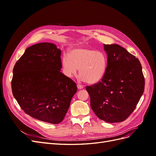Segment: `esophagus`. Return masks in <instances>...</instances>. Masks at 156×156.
<instances>
[{
	"instance_id": "obj_1",
	"label": "esophagus",
	"mask_w": 156,
	"mask_h": 156,
	"mask_svg": "<svg viewBox=\"0 0 156 156\" xmlns=\"http://www.w3.org/2000/svg\"><path fill=\"white\" fill-rule=\"evenodd\" d=\"M77 88L79 89V90H81V89H83V87L82 86V85H81V84H77Z\"/></svg>"
}]
</instances>
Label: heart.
I'll list each match as a JSON object with an SVG mask.
<instances>
[{
	"mask_svg": "<svg viewBox=\"0 0 156 156\" xmlns=\"http://www.w3.org/2000/svg\"><path fill=\"white\" fill-rule=\"evenodd\" d=\"M108 63L107 55L103 51L81 47L70 50L69 55L63 56L62 68L68 77L76 75L79 68L80 79L92 84L100 82L104 77Z\"/></svg>",
	"mask_w": 156,
	"mask_h": 156,
	"instance_id": "1",
	"label": "heart"
}]
</instances>
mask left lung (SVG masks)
<instances>
[{
    "label": "left lung",
    "instance_id": "1",
    "mask_svg": "<svg viewBox=\"0 0 156 156\" xmlns=\"http://www.w3.org/2000/svg\"><path fill=\"white\" fill-rule=\"evenodd\" d=\"M108 68L104 77L86 89L90 107L99 119L108 123L125 120L134 111L144 90L139 60L117 44L105 45Z\"/></svg>",
    "mask_w": 156,
    "mask_h": 156
}]
</instances>
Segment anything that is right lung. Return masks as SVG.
Masks as SVG:
<instances>
[{"label":"right lung","instance_id":"1","mask_svg":"<svg viewBox=\"0 0 156 156\" xmlns=\"http://www.w3.org/2000/svg\"><path fill=\"white\" fill-rule=\"evenodd\" d=\"M61 50L54 44L28 48L13 69L14 98L27 115L56 124L62 122L77 92L73 81L60 72Z\"/></svg>","mask_w":156,"mask_h":156}]
</instances>
